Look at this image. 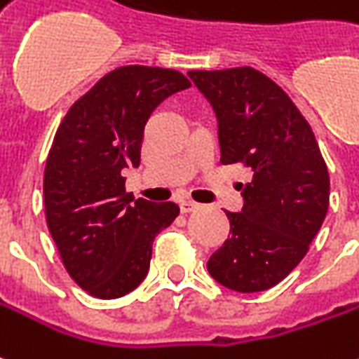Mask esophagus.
<instances>
[{"instance_id": "1", "label": "esophagus", "mask_w": 359, "mask_h": 359, "mask_svg": "<svg viewBox=\"0 0 359 359\" xmlns=\"http://www.w3.org/2000/svg\"><path fill=\"white\" fill-rule=\"evenodd\" d=\"M198 205L194 200H188V198H184V200H180V212L182 214H190V212H194V210H198Z\"/></svg>"}]
</instances>
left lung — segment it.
I'll use <instances>...</instances> for the list:
<instances>
[{
  "mask_svg": "<svg viewBox=\"0 0 359 359\" xmlns=\"http://www.w3.org/2000/svg\"><path fill=\"white\" fill-rule=\"evenodd\" d=\"M214 107L222 163L252 171L229 237L208 260L219 284L241 293L280 284L307 255L328 210L330 179L319 144L287 93L255 67L188 72Z\"/></svg>",
  "mask_w": 359,
  "mask_h": 359,
  "instance_id": "8db88e82",
  "label": "left lung"
}]
</instances>
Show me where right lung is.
Masks as SVG:
<instances>
[{"mask_svg": "<svg viewBox=\"0 0 359 359\" xmlns=\"http://www.w3.org/2000/svg\"><path fill=\"white\" fill-rule=\"evenodd\" d=\"M190 81L177 69L122 66L101 77L60 122L44 167V212L75 284L116 299L144 282L157 233L175 202H132L122 169L137 167L155 107Z\"/></svg>", "mask_w": 359, "mask_h": 359, "instance_id": "1", "label": "right lung"}]
</instances>
